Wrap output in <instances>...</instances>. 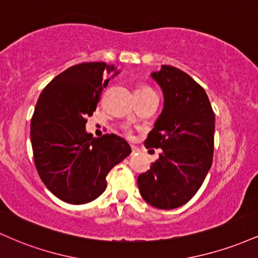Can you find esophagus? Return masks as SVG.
Masks as SVG:
<instances>
[{
  "label": "esophagus",
  "instance_id": "1",
  "mask_svg": "<svg viewBox=\"0 0 258 258\" xmlns=\"http://www.w3.org/2000/svg\"><path fill=\"white\" fill-rule=\"evenodd\" d=\"M131 149H132V154H135V153H138L139 152V149L137 147H135V146H131Z\"/></svg>",
  "mask_w": 258,
  "mask_h": 258
}]
</instances>
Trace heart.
<instances>
[{
	"instance_id": "1",
	"label": "heart",
	"mask_w": 258,
	"mask_h": 258,
	"mask_svg": "<svg viewBox=\"0 0 258 258\" xmlns=\"http://www.w3.org/2000/svg\"><path fill=\"white\" fill-rule=\"evenodd\" d=\"M141 88H149V87H141Z\"/></svg>"
}]
</instances>
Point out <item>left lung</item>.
Masks as SVG:
<instances>
[{
  "mask_svg": "<svg viewBox=\"0 0 258 258\" xmlns=\"http://www.w3.org/2000/svg\"><path fill=\"white\" fill-rule=\"evenodd\" d=\"M150 76L161 88L164 108L146 147L162 150L137 183L149 205L171 210L194 197L211 168L215 114L205 90L188 74L162 65Z\"/></svg>",
  "mask_w": 258,
  "mask_h": 258,
  "instance_id": "1",
  "label": "left lung"
}]
</instances>
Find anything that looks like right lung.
Masks as SVG:
<instances>
[{
	"label": "right lung",
	"mask_w": 258,
	"mask_h": 258,
	"mask_svg": "<svg viewBox=\"0 0 258 258\" xmlns=\"http://www.w3.org/2000/svg\"><path fill=\"white\" fill-rule=\"evenodd\" d=\"M120 72L105 63L74 65L49 82L35 106L30 139L35 166L44 185L68 204H87L106 188V176L131 154L116 135L94 138L86 131L96 111L106 76Z\"/></svg>",
	"instance_id": "add662e5"
}]
</instances>
